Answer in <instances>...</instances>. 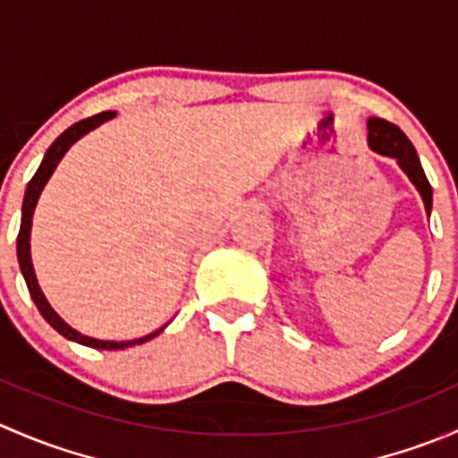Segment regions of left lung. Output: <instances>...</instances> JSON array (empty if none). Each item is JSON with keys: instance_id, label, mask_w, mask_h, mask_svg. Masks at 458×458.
Returning a JSON list of instances; mask_svg holds the SVG:
<instances>
[{"instance_id": "left-lung-1", "label": "left lung", "mask_w": 458, "mask_h": 458, "mask_svg": "<svg viewBox=\"0 0 458 458\" xmlns=\"http://www.w3.org/2000/svg\"><path fill=\"white\" fill-rule=\"evenodd\" d=\"M368 146L378 155L390 157L399 164V168L408 174V179L421 195L423 206H426V212L429 215V210H432V186H429L426 173H423L417 150H414L408 137L403 135V131L396 128L394 123L386 122V119L370 117L368 119Z\"/></svg>"}]
</instances>
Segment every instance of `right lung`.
I'll return each instance as SVG.
<instances>
[{
    "instance_id": "obj_1",
    "label": "right lung",
    "mask_w": 458,
    "mask_h": 458,
    "mask_svg": "<svg viewBox=\"0 0 458 458\" xmlns=\"http://www.w3.org/2000/svg\"><path fill=\"white\" fill-rule=\"evenodd\" d=\"M113 117H117V113H114V110H106V113L95 114V117H88V119H84V122L72 123L68 131H64L62 135L53 141V146L46 150V155H44V159H41L39 168H37L35 177H32L29 182V186H26L24 203H21V225H20V234H17V261H20V270H21V275H24V281H26V285H29V293H30L32 301H35L37 310L41 312V317H44L46 321H48L50 326L59 332V335L66 336V339H71V341H75V344L88 345V348H95V350H123V348H132V345H141V344H146V341L155 339L159 332H164V327L168 326V323H165V326H161L159 330L150 332V335L140 336V339H131V341H104V339H95V336H86V335H81V332H77L75 327L68 326V323L53 310V306H50L48 299H46V294L41 293L39 284H37V275H35V267H32V259H30V228H32V215H35V206H37V201H39L41 191H44V186L48 183L50 174L55 173V168H57V164L62 161V157L68 152V148H71L75 141H80L81 137L88 135L90 131H95L97 126H101L104 122H110Z\"/></svg>"
}]
</instances>
